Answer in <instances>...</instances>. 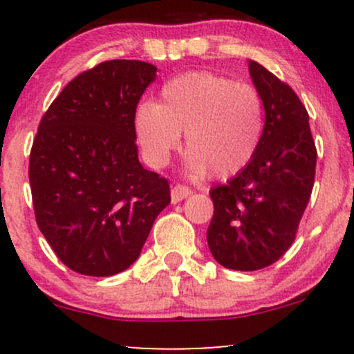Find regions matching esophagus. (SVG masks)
<instances>
[{"label":"esophagus","mask_w":354,"mask_h":354,"mask_svg":"<svg viewBox=\"0 0 354 354\" xmlns=\"http://www.w3.org/2000/svg\"><path fill=\"white\" fill-rule=\"evenodd\" d=\"M191 196V188L186 185H174L171 188V201L173 203H180L186 198Z\"/></svg>","instance_id":"obj_1"}]
</instances>
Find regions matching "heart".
I'll return each instance as SVG.
<instances>
[{
	"mask_svg": "<svg viewBox=\"0 0 354 354\" xmlns=\"http://www.w3.org/2000/svg\"><path fill=\"white\" fill-rule=\"evenodd\" d=\"M135 129L153 166L168 163L185 131L191 171L230 178L243 171L258 151L265 104L251 84L216 73L191 71L166 81L156 104L138 106Z\"/></svg>",
	"mask_w": 354,
	"mask_h": 354,
	"instance_id": "1",
	"label": "heart"
}]
</instances>
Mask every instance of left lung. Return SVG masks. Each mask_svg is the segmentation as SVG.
I'll return each instance as SVG.
<instances>
[{"instance_id": "obj_1", "label": "left lung", "mask_w": 354, "mask_h": 354, "mask_svg": "<svg viewBox=\"0 0 354 354\" xmlns=\"http://www.w3.org/2000/svg\"><path fill=\"white\" fill-rule=\"evenodd\" d=\"M248 66L265 104V129L251 163L209 191L214 214L206 233L213 258L236 271L273 265L293 245L318 154L310 116L290 84L256 61Z\"/></svg>"}]
</instances>
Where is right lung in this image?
Masks as SVG:
<instances>
[{
	"label": "right lung",
	"instance_id": "right-lung-1",
	"mask_svg": "<svg viewBox=\"0 0 354 354\" xmlns=\"http://www.w3.org/2000/svg\"><path fill=\"white\" fill-rule=\"evenodd\" d=\"M156 66L111 59L80 73L44 113L30 153L38 228L70 270L113 276L136 261L169 183L138 161L135 113Z\"/></svg>",
	"mask_w": 354,
	"mask_h": 354
}]
</instances>
